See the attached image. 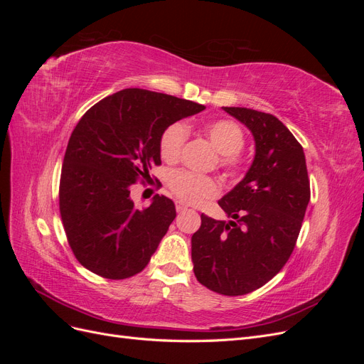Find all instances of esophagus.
Listing matches in <instances>:
<instances>
[{
    "label": "esophagus",
    "mask_w": 364,
    "mask_h": 364,
    "mask_svg": "<svg viewBox=\"0 0 364 364\" xmlns=\"http://www.w3.org/2000/svg\"><path fill=\"white\" fill-rule=\"evenodd\" d=\"M185 209H188V206L183 205L182 202H176V211H178V213H182V211H185Z\"/></svg>",
    "instance_id": "obj_1"
}]
</instances>
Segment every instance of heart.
<instances>
[{
  "instance_id": "b5f03b06",
  "label": "heart",
  "mask_w": 364,
  "mask_h": 364,
  "mask_svg": "<svg viewBox=\"0 0 364 364\" xmlns=\"http://www.w3.org/2000/svg\"><path fill=\"white\" fill-rule=\"evenodd\" d=\"M203 132L220 153V168L229 174L238 173L241 168L240 151L246 144L243 129L232 119H214L203 127ZM186 139H188V130L185 124H170L162 132L159 139L161 158L167 162L178 161ZM167 185L179 200L191 205H199L220 194V185L214 178L196 174L188 170H173L167 178Z\"/></svg>"
}]
</instances>
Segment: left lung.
I'll use <instances>...</instances> for the list:
<instances>
[{"label":"left lung","mask_w":364,"mask_h":364,"mask_svg":"<svg viewBox=\"0 0 364 364\" xmlns=\"http://www.w3.org/2000/svg\"><path fill=\"white\" fill-rule=\"evenodd\" d=\"M255 138V159L246 178L220 208L229 223L200 215L191 238L197 281L225 296H241L267 284L289 261L299 237L308 202L302 146L281 121L247 107H223Z\"/></svg>","instance_id":"obj_1"}]
</instances>
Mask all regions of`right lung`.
<instances>
[{
  "mask_svg": "<svg viewBox=\"0 0 364 364\" xmlns=\"http://www.w3.org/2000/svg\"><path fill=\"white\" fill-rule=\"evenodd\" d=\"M203 109L178 97L129 87L85 112L70 136L59 183L65 234L83 267L106 279H126L144 270L176 208L162 194L136 208L130 186L150 179L149 168L161 165L162 132Z\"/></svg>",
  "mask_w": 364,
  "mask_h": 364,
  "instance_id": "obj_1",
  "label": "right lung"
}]
</instances>
